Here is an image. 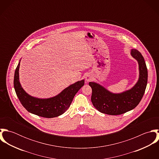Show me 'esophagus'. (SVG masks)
Here are the masks:
<instances>
[{
    "instance_id": "obj_1",
    "label": "esophagus",
    "mask_w": 159,
    "mask_h": 159,
    "mask_svg": "<svg viewBox=\"0 0 159 159\" xmlns=\"http://www.w3.org/2000/svg\"><path fill=\"white\" fill-rule=\"evenodd\" d=\"M85 79H86V81H89L92 80V75H90V74H88V75H87L86 76Z\"/></svg>"
}]
</instances>
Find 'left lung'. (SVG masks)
Instances as JSON below:
<instances>
[{
	"mask_svg": "<svg viewBox=\"0 0 159 159\" xmlns=\"http://www.w3.org/2000/svg\"><path fill=\"white\" fill-rule=\"evenodd\" d=\"M131 55L137 60L139 71L138 81L131 89L113 93L97 83L89 82L92 91L91 101L98 111L109 115H119L134 109L140 102L147 86L148 69L140 52L133 49Z\"/></svg>",
	"mask_w": 159,
	"mask_h": 159,
	"instance_id": "obj_1",
	"label": "left lung"
}]
</instances>
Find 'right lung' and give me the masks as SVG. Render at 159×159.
Listing matches in <instances>:
<instances>
[{"label": "right lung", "mask_w": 159, "mask_h": 159, "mask_svg": "<svg viewBox=\"0 0 159 159\" xmlns=\"http://www.w3.org/2000/svg\"><path fill=\"white\" fill-rule=\"evenodd\" d=\"M19 62L14 76V88L23 107L27 111L39 116L52 118L64 113L70 107L72 100L82 86L84 81H79L66 88L57 95L49 98H38L27 94L21 87L19 80Z\"/></svg>", "instance_id": "add662e5"}]
</instances>
